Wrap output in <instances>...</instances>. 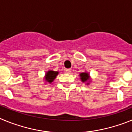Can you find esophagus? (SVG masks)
Wrapping results in <instances>:
<instances>
[{
    "mask_svg": "<svg viewBox=\"0 0 132 132\" xmlns=\"http://www.w3.org/2000/svg\"><path fill=\"white\" fill-rule=\"evenodd\" d=\"M71 69H65V72L66 73H68V74H70V73H71Z\"/></svg>",
    "mask_w": 132,
    "mask_h": 132,
    "instance_id": "esophagus-1",
    "label": "esophagus"
}]
</instances>
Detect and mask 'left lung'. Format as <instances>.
<instances>
[{"label": "left lung", "instance_id": "obj_1", "mask_svg": "<svg viewBox=\"0 0 132 132\" xmlns=\"http://www.w3.org/2000/svg\"><path fill=\"white\" fill-rule=\"evenodd\" d=\"M80 79L82 80V82H85L86 80L89 79V75L87 73H82L80 74Z\"/></svg>", "mask_w": 132, "mask_h": 132}]
</instances>
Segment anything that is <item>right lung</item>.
Masks as SVG:
<instances>
[{"mask_svg":"<svg viewBox=\"0 0 132 132\" xmlns=\"http://www.w3.org/2000/svg\"><path fill=\"white\" fill-rule=\"evenodd\" d=\"M58 75L57 71H49L46 75H45V79L47 80V82H49L50 83H51L52 82H53V80H54L55 78L56 77V76Z\"/></svg>","mask_w":132,"mask_h":132,"instance_id":"add662e5","label":"right lung"}]
</instances>
